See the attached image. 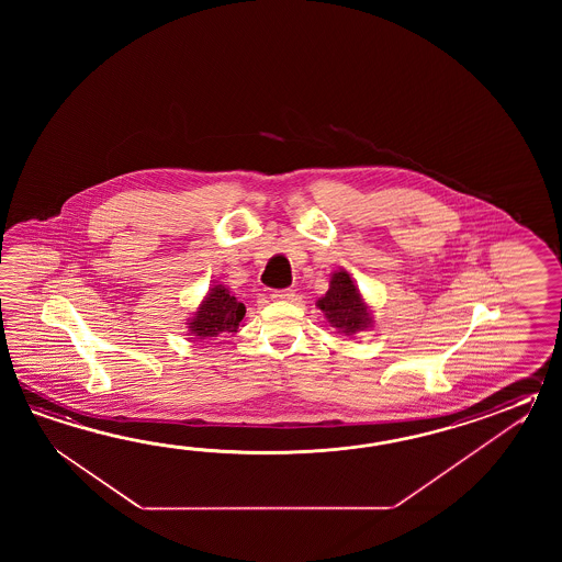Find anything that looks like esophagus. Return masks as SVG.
I'll use <instances>...</instances> for the list:
<instances>
[{
	"mask_svg": "<svg viewBox=\"0 0 562 562\" xmlns=\"http://www.w3.org/2000/svg\"><path fill=\"white\" fill-rule=\"evenodd\" d=\"M271 297L276 299V301H293L295 291L293 289H279V291L271 293Z\"/></svg>",
	"mask_w": 562,
	"mask_h": 562,
	"instance_id": "esophagus-1",
	"label": "esophagus"
}]
</instances>
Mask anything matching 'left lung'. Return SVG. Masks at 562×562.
I'll list each match as a JSON object with an SVG mask.
<instances>
[{
  "mask_svg": "<svg viewBox=\"0 0 562 562\" xmlns=\"http://www.w3.org/2000/svg\"><path fill=\"white\" fill-rule=\"evenodd\" d=\"M323 315L339 334L356 335L371 327V313L347 271H335L327 293L317 301Z\"/></svg>",
  "mask_w": 562,
  "mask_h": 562,
  "instance_id": "left-lung-1",
  "label": "left lung"
}]
</instances>
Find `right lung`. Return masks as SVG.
Segmentation results:
<instances>
[{"label":"right lung","instance_id":"right-lung-1","mask_svg":"<svg viewBox=\"0 0 562 562\" xmlns=\"http://www.w3.org/2000/svg\"><path fill=\"white\" fill-rule=\"evenodd\" d=\"M243 317L245 305L227 286L213 285L187 325L194 339H213L218 335L237 334Z\"/></svg>","mask_w":562,"mask_h":562}]
</instances>
